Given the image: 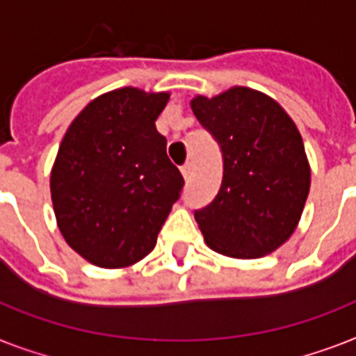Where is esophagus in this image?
Wrapping results in <instances>:
<instances>
[{
  "instance_id": "esophagus-1",
  "label": "esophagus",
  "mask_w": 356,
  "mask_h": 356,
  "mask_svg": "<svg viewBox=\"0 0 356 356\" xmlns=\"http://www.w3.org/2000/svg\"><path fill=\"white\" fill-rule=\"evenodd\" d=\"M181 173H183L184 179H188L192 175V162H186L183 168H181Z\"/></svg>"
}]
</instances>
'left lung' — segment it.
I'll return each mask as SVG.
<instances>
[{"label":"left lung","mask_w":356,"mask_h":356,"mask_svg":"<svg viewBox=\"0 0 356 356\" xmlns=\"http://www.w3.org/2000/svg\"><path fill=\"white\" fill-rule=\"evenodd\" d=\"M190 107L223 155L220 192L194 214L207 245L231 259L273 253L293 234L309 197L301 133L273 97L249 86L195 96Z\"/></svg>","instance_id":"8db88e82"}]
</instances>
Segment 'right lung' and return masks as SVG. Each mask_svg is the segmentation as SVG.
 <instances>
[{"label":"right lung","instance_id":"right-lung-1","mask_svg":"<svg viewBox=\"0 0 356 356\" xmlns=\"http://www.w3.org/2000/svg\"><path fill=\"white\" fill-rule=\"evenodd\" d=\"M170 92L123 86L92 99L70 123L49 177L66 243L116 270L153 251L184 179L155 127Z\"/></svg>","mask_w":356,"mask_h":356}]
</instances>
